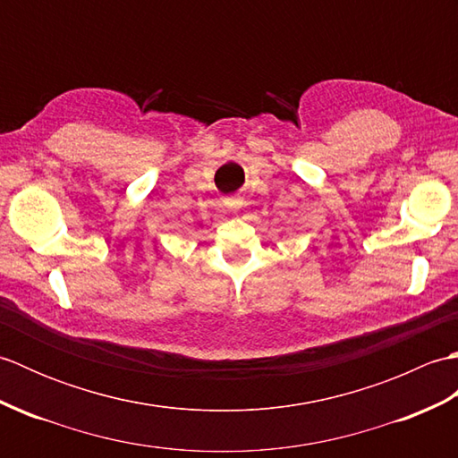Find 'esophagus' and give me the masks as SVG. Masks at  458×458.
Returning <instances> with one entry per match:
<instances>
[{
	"instance_id": "1",
	"label": "esophagus",
	"mask_w": 458,
	"mask_h": 458,
	"mask_svg": "<svg viewBox=\"0 0 458 458\" xmlns=\"http://www.w3.org/2000/svg\"><path fill=\"white\" fill-rule=\"evenodd\" d=\"M224 207H226L228 210H240L242 207H244V199L240 197V194H232V197H224Z\"/></svg>"
}]
</instances>
